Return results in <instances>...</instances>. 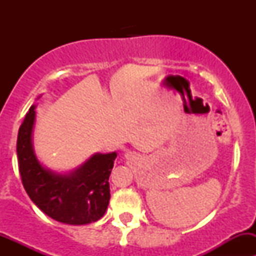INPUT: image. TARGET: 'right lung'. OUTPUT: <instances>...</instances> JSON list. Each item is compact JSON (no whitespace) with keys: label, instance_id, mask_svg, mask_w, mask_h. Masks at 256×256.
<instances>
[{"label":"right lung","instance_id":"add662e5","mask_svg":"<svg viewBox=\"0 0 256 256\" xmlns=\"http://www.w3.org/2000/svg\"><path fill=\"white\" fill-rule=\"evenodd\" d=\"M36 105L30 108L17 138V156L23 187L43 213L60 223L82 226L96 222L110 200L109 177L118 154H95L66 174L46 168L34 154L32 132Z\"/></svg>","mask_w":256,"mask_h":256}]
</instances>
